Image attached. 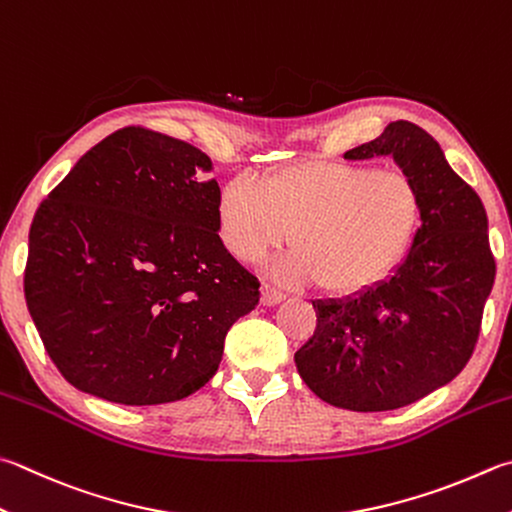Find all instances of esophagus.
<instances>
[{
	"label": "esophagus",
	"mask_w": 512,
	"mask_h": 512,
	"mask_svg": "<svg viewBox=\"0 0 512 512\" xmlns=\"http://www.w3.org/2000/svg\"><path fill=\"white\" fill-rule=\"evenodd\" d=\"M260 301H263V305H276L285 301V294L278 292V289L269 287V285H263V296H260Z\"/></svg>",
	"instance_id": "34e87169"
}]
</instances>
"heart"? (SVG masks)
Segmentation results:
<instances>
[{"label": "heart", "mask_w": 512, "mask_h": 512, "mask_svg": "<svg viewBox=\"0 0 512 512\" xmlns=\"http://www.w3.org/2000/svg\"><path fill=\"white\" fill-rule=\"evenodd\" d=\"M423 196L408 173L350 162H298L260 185L236 178L218 196L220 243L243 263L283 249L287 283H318L330 296H356L385 281L410 252Z\"/></svg>", "instance_id": "obj_1"}]
</instances>
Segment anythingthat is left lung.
I'll return each mask as SVG.
<instances>
[{"label": "left lung", "instance_id": "obj_1", "mask_svg": "<svg viewBox=\"0 0 512 512\" xmlns=\"http://www.w3.org/2000/svg\"><path fill=\"white\" fill-rule=\"evenodd\" d=\"M374 156H392L419 185V234L388 281L347 301L314 303V334L294 354L318 399L354 412L397 410L455 379L475 350L495 283L486 209L437 140L397 120L345 151L350 160Z\"/></svg>", "mask_w": 512, "mask_h": 512}]
</instances>
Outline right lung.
Returning a JSON list of instances; mask_svg holds the SVG:
<instances>
[{
	"label": "right lung",
	"instance_id": "1",
	"mask_svg": "<svg viewBox=\"0 0 512 512\" xmlns=\"http://www.w3.org/2000/svg\"><path fill=\"white\" fill-rule=\"evenodd\" d=\"M211 160L124 127L37 207L24 294L51 361L77 390L124 406L185 399L216 374L258 278L220 243Z\"/></svg>",
	"mask_w": 512,
	"mask_h": 512
}]
</instances>
